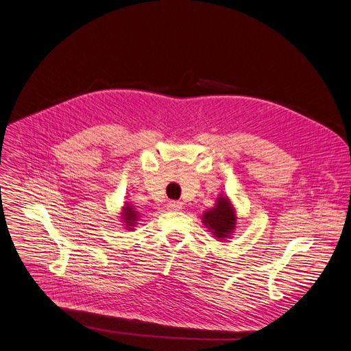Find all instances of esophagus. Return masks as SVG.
Segmentation results:
<instances>
[{"label":"esophagus","instance_id":"obj_1","mask_svg":"<svg viewBox=\"0 0 351 351\" xmlns=\"http://www.w3.org/2000/svg\"><path fill=\"white\" fill-rule=\"evenodd\" d=\"M182 206H183V204H182L180 202H169L167 207H168V210H171V211H179V210L182 208Z\"/></svg>","mask_w":351,"mask_h":351}]
</instances>
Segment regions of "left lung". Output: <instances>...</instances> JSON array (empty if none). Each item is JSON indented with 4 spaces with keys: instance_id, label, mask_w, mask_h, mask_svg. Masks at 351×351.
I'll use <instances>...</instances> for the list:
<instances>
[{
    "instance_id": "obj_1",
    "label": "left lung",
    "mask_w": 351,
    "mask_h": 351,
    "mask_svg": "<svg viewBox=\"0 0 351 351\" xmlns=\"http://www.w3.org/2000/svg\"><path fill=\"white\" fill-rule=\"evenodd\" d=\"M202 221L215 239L226 242L235 234L238 215L230 197L226 195H219L214 207L203 213Z\"/></svg>"
}]
</instances>
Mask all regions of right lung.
<instances>
[{
	"label": "right lung",
	"instance_id": "obj_1",
	"mask_svg": "<svg viewBox=\"0 0 351 351\" xmlns=\"http://www.w3.org/2000/svg\"><path fill=\"white\" fill-rule=\"evenodd\" d=\"M138 218H140V214H138L137 208L134 206H132V203L124 202L121 211H120V219L123 222L124 228L129 231L134 230L136 224H138Z\"/></svg>",
	"mask_w": 351,
	"mask_h": 351
}]
</instances>
